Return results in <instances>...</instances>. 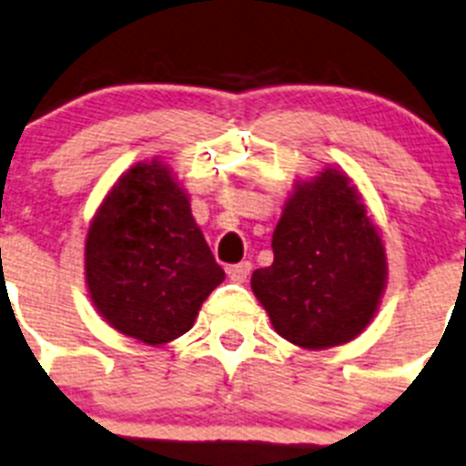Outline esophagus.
Returning <instances> with one entry per match:
<instances>
[{"instance_id": "obj_1", "label": "esophagus", "mask_w": 466, "mask_h": 466, "mask_svg": "<svg viewBox=\"0 0 466 466\" xmlns=\"http://www.w3.org/2000/svg\"><path fill=\"white\" fill-rule=\"evenodd\" d=\"M253 265L248 263V260H241V263L232 265V268L227 269V275H229V279L237 281V284H244L246 279H248V275H251Z\"/></svg>"}]
</instances>
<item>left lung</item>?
Instances as JSON below:
<instances>
[{
  "instance_id": "8db88e82",
  "label": "left lung",
  "mask_w": 466,
  "mask_h": 466,
  "mask_svg": "<svg viewBox=\"0 0 466 466\" xmlns=\"http://www.w3.org/2000/svg\"><path fill=\"white\" fill-rule=\"evenodd\" d=\"M275 263L251 287L277 334L303 348L346 343L377 312L386 281L381 237L348 179L300 185L272 234Z\"/></svg>"
}]
</instances>
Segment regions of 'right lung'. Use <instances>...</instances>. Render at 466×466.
Wrapping results in <instances>:
<instances>
[{
    "mask_svg": "<svg viewBox=\"0 0 466 466\" xmlns=\"http://www.w3.org/2000/svg\"><path fill=\"white\" fill-rule=\"evenodd\" d=\"M85 272L104 319L151 346L189 331L225 279L189 198L156 160L135 166L111 189L89 227Z\"/></svg>",
    "mask_w": 466,
    "mask_h": 466,
    "instance_id": "1",
    "label": "right lung"
}]
</instances>
